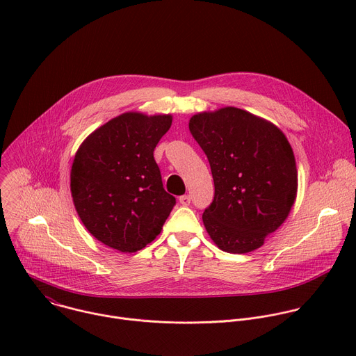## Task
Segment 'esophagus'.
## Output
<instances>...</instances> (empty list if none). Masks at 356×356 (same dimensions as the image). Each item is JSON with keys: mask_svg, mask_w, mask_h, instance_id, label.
<instances>
[{"mask_svg": "<svg viewBox=\"0 0 356 356\" xmlns=\"http://www.w3.org/2000/svg\"><path fill=\"white\" fill-rule=\"evenodd\" d=\"M179 201L181 206H190V201H191V197L188 194H184V195H180L179 197Z\"/></svg>", "mask_w": 356, "mask_h": 356, "instance_id": "34e87169", "label": "esophagus"}]
</instances>
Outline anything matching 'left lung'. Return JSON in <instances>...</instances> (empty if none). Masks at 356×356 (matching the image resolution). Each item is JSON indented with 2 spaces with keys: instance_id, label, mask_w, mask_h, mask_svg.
I'll return each instance as SVG.
<instances>
[{
  "instance_id": "8db88e82",
  "label": "left lung",
  "mask_w": 356,
  "mask_h": 356,
  "mask_svg": "<svg viewBox=\"0 0 356 356\" xmlns=\"http://www.w3.org/2000/svg\"><path fill=\"white\" fill-rule=\"evenodd\" d=\"M193 138L214 179V198L202 222L229 253L264 245L287 218L297 193L291 146L273 124L235 107L191 117Z\"/></svg>"
}]
</instances>
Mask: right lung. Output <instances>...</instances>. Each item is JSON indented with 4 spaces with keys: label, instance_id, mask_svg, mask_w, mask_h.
Segmentation results:
<instances>
[{
    "label": "right lung",
    "instance_id": "1",
    "mask_svg": "<svg viewBox=\"0 0 356 356\" xmlns=\"http://www.w3.org/2000/svg\"><path fill=\"white\" fill-rule=\"evenodd\" d=\"M172 115L125 113L79 147L70 173L74 207L99 242L136 252L154 241L176 204L154 158Z\"/></svg>",
    "mask_w": 356,
    "mask_h": 356
}]
</instances>
